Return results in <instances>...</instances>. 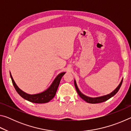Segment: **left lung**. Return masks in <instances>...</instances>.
<instances>
[{
  "label": "left lung",
  "instance_id": "left-lung-1",
  "mask_svg": "<svg viewBox=\"0 0 131 131\" xmlns=\"http://www.w3.org/2000/svg\"><path fill=\"white\" fill-rule=\"evenodd\" d=\"M122 83H123V80L121 81L120 84H119V85L117 87L116 89L114 91H113L112 93H110V94L105 95V96L97 97H90L83 95L80 91L78 87H77L76 81H74V85H75V87H76L77 92L79 95V96H80L83 100H84L85 102H87V103H102V102H103L107 101L108 99H109L112 96H113L114 95H116V93L118 91L119 88H120Z\"/></svg>",
  "mask_w": 131,
  "mask_h": 131
}]
</instances>
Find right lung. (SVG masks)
Returning a JSON list of instances; mask_svg holds the SVG:
<instances>
[{
    "mask_svg": "<svg viewBox=\"0 0 131 131\" xmlns=\"http://www.w3.org/2000/svg\"><path fill=\"white\" fill-rule=\"evenodd\" d=\"M65 73L63 72L61 73L58 75L57 77L54 80V81H53L51 85L47 90L40 93V94L35 95H29L23 92V91L21 90L17 87V85H16V84L15 83L14 80L13 79L12 75H11V73L10 77L11 79H12V83L15 90L17 91L18 94L20 95L22 97H23L24 99H25L26 100H27L32 103H45L50 102L51 99H52L53 97L55 96V94H56L58 87L59 83H60L61 78L62 77L63 75L65 74Z\"/></svg>",
    "mask_w": 131,
    "mask_h": 131,
    "instance_id": "right-lung-1",
    "label": "right lung"
}]
</instances>
